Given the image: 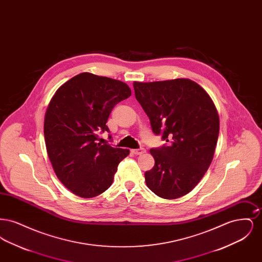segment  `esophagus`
Segmentation results:
<instances>
[{
  "label": "esophagus",
  "mask_w": 262,
  "mask_h": 262,
  "mask_svg": "<svg viewBox=\"0 0 262 262\" xmlns=\"http://www.w3.org/2000/svg\"><path fill=\"white\" fill-rule=\"evenodd\" d=\"M132 153L136 154V155H141L143 153H145L144 148H139V149H132Z\"/></svg>",
  "instance_id": "esophagus-1"
}]
</instances>
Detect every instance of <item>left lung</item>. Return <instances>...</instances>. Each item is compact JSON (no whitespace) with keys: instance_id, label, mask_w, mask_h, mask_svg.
<instances>
[{"instance_id":"left-lung-1","label":"left lung","mask_w":262,"mask_h":262,"mask_svg":"<svg viewBox=\"0 0 262 262\" xmlns=\"http://www.w3.org/2000/svg\"><path fill=\"white\" fill-rule=\"evenodd\" d=\"M136 98L152 130L168 145L150 149L154 167L145 182L166 200L186 195L212 162L219 136V116L207 92L188 78L134 82Z\"/></svg>"}]
</instances>
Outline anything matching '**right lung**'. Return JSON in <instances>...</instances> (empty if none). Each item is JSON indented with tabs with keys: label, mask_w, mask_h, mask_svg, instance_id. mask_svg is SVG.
I'll list each match as a JSON object with an SVG mask.
<instances>
[{
	"label": "right lung",
	"mask_w": 262,
	"mask_h": 262,
	"mask_svg": "<svg viewBox=\"0 0 262 262\" xmlns=\"http://www.w3.org/2000/svg\"><path fill=\"white\" fill-rule=\"evenodd\" d=\"M132 95L125 82L90 73L75 75L55 92L44 120L46 149L54 172L76 195L90 199L112 185L129 150L97 142L108 132L113 108Z\"/></svg>",
	"instance_id": "obj_1"
}]
</instances>
